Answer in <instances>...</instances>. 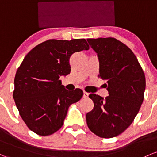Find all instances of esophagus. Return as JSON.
Masks as SVG:
<instances>
[{"label": "esophagus", "mask_w": 157, "mask_h": 157, "mask_svg": "<svg viewBox=\"0 0 157 157\" xmlns=\"http://www.w3.org/2000/svg\"><path fill=\"white\" fill-rule=\"evenodd\" d=\"M89 95H90V94H89L88 92H86V91L83 92V98H88Z\"/></svg>", "instance_id": "esophagus-1"}]
</instances>
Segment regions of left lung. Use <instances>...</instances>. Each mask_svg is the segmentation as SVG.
<instances>
[{"label": "left lung", "instance_id": "1", "mask_svg": "<svg viewBox=\"0 0 157 157\" xmlns=\"http://www.w3.org/2000/svg\"><path fill=\"white\" fill-rule=\"evenodd\" d=\"M99 59L98 77L109 95L90 94L93 109L86 115L90 131L102 138L116 137L134 121L144 100L145 75L132 51L113 37L88 39Z\"/></svg>", "mask_w": 157, "mask_h": 157}]
</instances>
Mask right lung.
Returning a JSON list of instances; mask_svg holds the SVG:
<instances>
[{
  "instance_id": "add662e5",
  "label": "right lung",
  "mask_w": 157,
  "mask_h": 157,
  "mask_svg": "<svg viewBox=\"0 0 157 157\" xmlns=\"http://www.w3.org/2000/svg\"><path fill=\"white\" fill-rule=\"evenodd\" d=\"M89 49L85 39L48 40L31 49L18 67L13 96L23 121L37 135L57 132L69 106L83 97L82 90L67 91L59 78L70 74L72 54Z\"/></svg>"
}]
</instances>
